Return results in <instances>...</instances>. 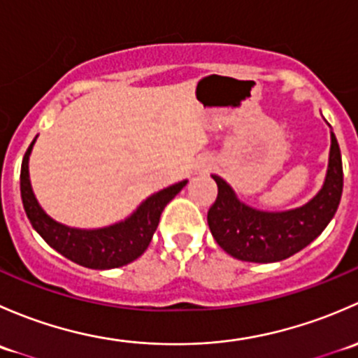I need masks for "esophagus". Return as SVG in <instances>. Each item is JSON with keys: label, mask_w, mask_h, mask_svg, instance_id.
<instances>
[{"label": "esophagus", "mask_w": 358, "mask_h": 358, "mask_svg": "<svg viewBox=\"0 0 358 358\" xmlns=\"http://www.w3.org/2000/svg\"><path fill=\"white\" fill-rule=\"evenodd\" d=\"M201 169H202V171H206V169H208V164H202Z\"/></svg>", "instance_id": "34e87169"}]
</instances>
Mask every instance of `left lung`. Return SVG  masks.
<instances>
[{"instance_id": "1", "label": "left lung", "mask_w": 358, "mask_h": 358, "mask_svg": "<svg viewBox=\"0 0 358 358\" xmlns=\"http://www.w3.org/2000/svg\"><path fill=\"white\" fill-rule=\"evenodd\" d=\"M211 176L218 185V197L208 211L209 230L223 251L252 263L280 262L308 246L333 220L343 194L341 150L333 131L326 182L301 208L259 211L237 199L225 180Z\"/></svg>"}]
</instances>
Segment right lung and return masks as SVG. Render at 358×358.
<instances>
[{
  "mask_svg": "<svg viewBox=\"0 0 358 358\" xmlns=\"http://www.w3.org/2000/svg\"><path fill=\"white\" fill-rule=\"evenodd\" d=\"M34 142L29 145L20 169V196L32 229L57 252L86 268L107 270L128 265L143 255L152 241L162 209L187 185V180L162 189L147 197L124 222L95 230H81L62 225L50 218L36 201L29 180V156Z\"/></svg>",
  "mask_w": 358,
  "mask_h": 358,
  "instance_id": "obj_1",
  "label": "right lung"
}]
</instances>
